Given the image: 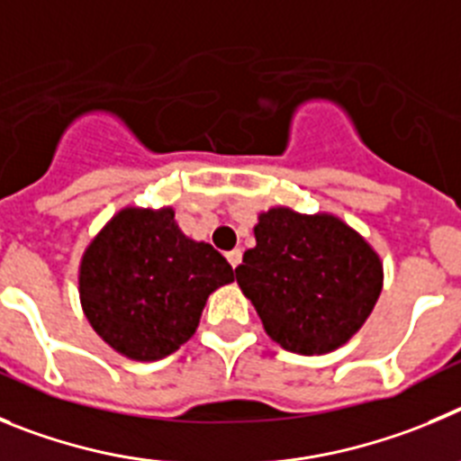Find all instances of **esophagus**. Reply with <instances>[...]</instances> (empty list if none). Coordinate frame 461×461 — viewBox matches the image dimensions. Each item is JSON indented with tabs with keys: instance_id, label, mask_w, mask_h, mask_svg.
<instances>
[{
	"instance_id": "esophagus-1",
	"label": "esophagus",
	"mask_w": 461,
	"mask_h": 461,
	"mask_svg": "<svg viewBox=\"0 0 461 461\" xmlns=\"http://www.w3.org/2000/svg\"><path fill=\"white\" fill-rule=\"evenodd\" d=\"M240 257H243V252H240V250L227 252V261H230V264H231V268L239 267V264H240Z\"/></svg>"
}]
</instances>
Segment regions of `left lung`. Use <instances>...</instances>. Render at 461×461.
Instances as JSON below:
<instances>
[{"label": "left lung", "mask_w": 461, "mask_h": 461, "mask_svg": "<svg viewBox=\"0 0 461 461\" xmlns=\"http://www.w3.org/2000/svg\"><path fill=\"white\" fill-rule=\"evenodd\" d=\"M255 240L234 273L273 342L319 356L358 333L384 287L379 255L358 231L333 213L273 206Z\"/></svg>", "instance_id": "left-lung-1"}]
</instances>
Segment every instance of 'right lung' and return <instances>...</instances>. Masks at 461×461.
Returning <instances> with one entry per match:
<instances>
[{"label": "right lung", "instance_id": "obj_1", "mask_svg": "<svg viewBox=\"0 0 461 461\" xmlns=\"http://www.w3.org/2000/svg\"><path fill=\"white\" fill-rule=\"evenodd\" d=\"M231 280L225 257L188 239L172 206H126L82 255L80 303L117 354L158 360L193 338L206 298Z\"/></svg>", "mask_w": 461, "mask_h": 461}]
</instances>
